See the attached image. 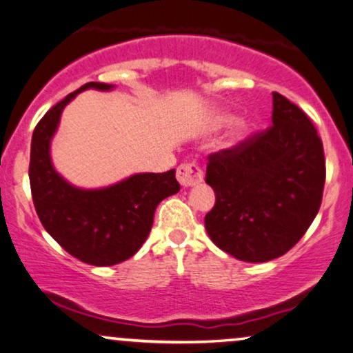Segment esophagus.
I'll list each match as a JSON object with an SVG mask.
<instances>
[{"instance_id": "esophagus-1", "label": "esophagus", "mask_w": 353, "mask_h": 353, "mask_svg": "<svg viewBox=\"0 0 353 353\" xmlns=\"http://www.w3.org/2000/svg\"><path fill=\"white\" fill-rule=\"evenodd\" d=\"M176 178L183 188H190L203 181L204 173L201 170L199 163L186 162L176 168Z\"/></svg>"}]
</instances>
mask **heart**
Masks as SVG:
<instances>
[{"mask_svg":"<svg viewBox=\"0 0 353 353\" xmlns=\"http://www.w3.org/2000/svg\"><path fill=\"white\" fill-rule=\"evenodd\" d=\"M233 121V117L230 115H219L214 118V126L216 128H222V126H227L230 125V123ZM245 126L243 125H236L235 128H233L232 131V141L233 143H238V141L241 139V137L245 136Z\"/></svg>","mask_w":353,"mask_h":353,"instance_id":"1","label":"heart"}]
</instances>
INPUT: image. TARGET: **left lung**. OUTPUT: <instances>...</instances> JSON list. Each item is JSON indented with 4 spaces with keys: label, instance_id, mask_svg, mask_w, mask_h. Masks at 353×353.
I'll list each match as a JSON object with an SVG mask.
<instances>
[{
    "label": "left lung",
    "instance_id": "left-lung-1",
    "mask_svg": "<svg viewBox=\"0 0 353 353\" xmlns=\"http://www.w3.org/2000/svg\"><path fill=\"white\" fill-rule=\"evenodd\" d=\"M205 183L216 204L210 240L233 258L266 263L299 243L316 217L326 181L323 141L310 117L272 94V125L209 154Z\"/></svg>",
    "mask_w": 353,
    "mask_h": 353
}]
</instances>
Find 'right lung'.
<instances>
[{"label":"right lung","mask_w":353,"mask_h":353,"mask_svg":"<svg viewBox=\"0 0 353 353\" xmlns=\"http://www.w3.org/2000/svg\"><path fill=\"white\" fill-rule=\"evenodd\" d=\"M108 90L112 85L87 82L53 105L37 123L30 144L29 180L34 205L45 230L61 248L82 263L113 266L130 259L143 246L157 204L180 191L175 170L139 173L103 190L71 186L54 172L50 141L63 108L81 90Z\"/></svg>","instance_id":"1"}]
</instances>
